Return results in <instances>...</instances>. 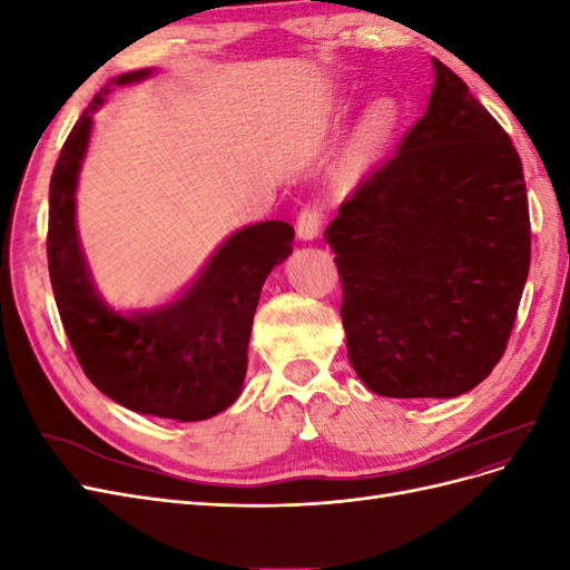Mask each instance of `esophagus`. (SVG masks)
<instances>
[{
    "label": "esophagus",
    "mask_w": 570,
    "mask_h": 570,
    "mask_svg": "<svg viewBox=\"0 0 570 570\" xmlns=\"http://www.w3.org/2000/svg\"><path fill=\"white\" fill-rule=\"evenodd\" d=\"M323 223V212L318 204H306L297 216V235L299 239H316Z\"/></svg>",
    "instance_id": "esophagus-1"
}]
</instances>
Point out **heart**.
I'll list each match as a JSON object with an SVG mask.
<instances>
[{
  "instance_id": "heart-1",
  "label": "heart",
  "mask_w": 570,
  "mask_h": 570,
  "mask_svg": "<svg viewBox=\"0 0 570 570\" xmlns=\"http://www.w3.org/2000/svg\"><path fill=\"white\" fill-rule=\"evenodd\" d=\"M396 111L390 99H375L366 109L364 118L358 120L356 130L350 137V145L344 149L342 166L347 174H358L364 170L377 154L387 145L390 135L394 130Z\"/></svg>"
}]
</instances>
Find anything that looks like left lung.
Returning a JSON list of instances; mask_svg holds the SVG:
<instances>
[{
	"instance_id": "left-lung-1",
	"label": "left lung",
	"mask_w": 570,
	"mask_h": 570,
	"mask_svg": "<svg viewBox=\"0 0 570 570\" xmlns=\"http://www.w3.org/2000/svg\"><path fill=\"white\" fill-rule=\"evenodd\" d=\"M428 111L325 228L350 361L383 396H456L504 356L530 271L523 164L433 59Z\"/></svg>"
}]
</instances>
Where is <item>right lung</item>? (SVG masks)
<instances>
[{
  "mask_svg": "<svg viewBox=\"0 0 570 570\" xmlns=\"http://www.w3.org/2000/svg\"><path fill=\"white\" fill-rule=\"evenodd\" d=\"M145 76L149 71L107 82L66 137L49 185V281L68 342L99 392L137 413L204 421L228 409L243 390L262 285L292 252L295 228L266 220L230 235L195 285L170 304L120 312L101 302L76 230V185L92 114L111 85Z\"/></svg>",
  "mask_w": 570,
  "mask_h": 570,
  "instance_id": "right-lung-1",
  "label": "right lung"
}]
</instances>
